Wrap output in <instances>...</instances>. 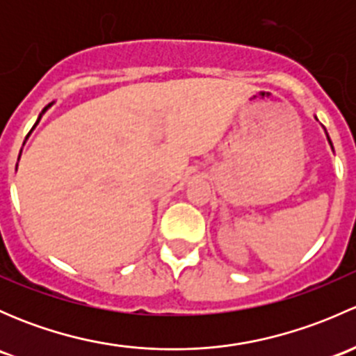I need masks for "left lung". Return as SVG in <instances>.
Wrapping results in <instances>:
<instances>
[{
	"label": "left lung",
	"instance_id": "obj_1",
	"mask_svg": "<svg viewBox=\"0 0 356 356\" xmlns=\"http://www.w3.org/2000/svg\"><path fill=\"white\" fill-rule=\"evenodd\" d=\"M327 139H329V136H327ZM329 143H331V139H329ZM331 146H332V143H331Z\"/></svg>",
	"mask_w": 356,
	"mask_h": 356
}]
</instances>
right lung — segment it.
<instances>
[{
    "mask_svg": "<svg viewBox=\"0 0 356 356\" xmlns=\"http://www.w3.org/2000/svg\"><path fill=\"white\" fill-rule=\"evenodd\" d=\"M44 110H46V108H44ZM38 122H39V120H38ZM38 122H35V124H38Z\"/></svg>",
    "mask_w": 356,
    "mask_h": 356,
    "instance_id": "obj_1",
    "label": "right lung"
}]
</instances>
